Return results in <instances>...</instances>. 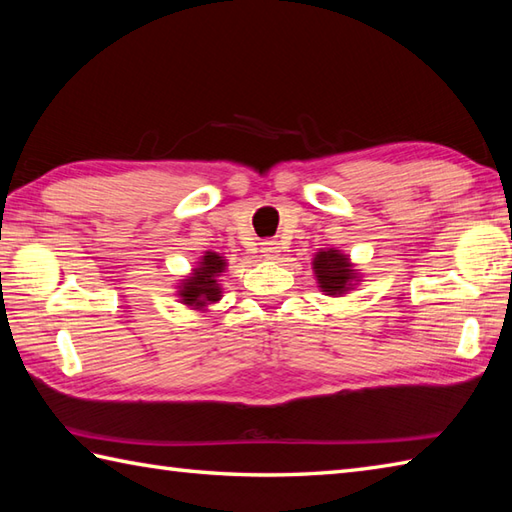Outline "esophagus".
I'll return each instance as SVG.
<instances>
[{"label": "esophagus", "mask_w": 512, "mask_h": 512, "mask_svg": "<svg viewBox=\"0 0 512 512\" xmlns=\"http://www.w3.org/2000/svg\"><path fill=\"white\" fill-rule=\"evenodd\" d=\"M279 242H275V239H266V242H262V253L266 259H277L279 257Z\"/></svg>", "instance_id": "1"}]
</instances>
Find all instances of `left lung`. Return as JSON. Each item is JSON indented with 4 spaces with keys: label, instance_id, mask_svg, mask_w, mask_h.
<instances>
[{
    "label": "left lung",
    "instance_id": "obj_1",
    "mask_svg": "<svg viewBox=\"0 0 512 512\" xmlns=\"http://www.w3.org/2000/svg\"><path fill=\"white\" fill-rule=\"evenodd\" d=\"M312 270L321 292L330 297L347 295V292L354 290V286L361 281V275L354 270L350 257L334 248L319 250L312 259Z\"/></svg>",
    "mask_w": 512,
    "mask_h": 512
}]
</instances>
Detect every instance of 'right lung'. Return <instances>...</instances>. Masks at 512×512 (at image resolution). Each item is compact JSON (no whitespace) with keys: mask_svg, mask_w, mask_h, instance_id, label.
Instances as JSON below:
<instances>
[{"mask_svg":"<svg viewBox=\"0 0 512 512\" xmlns=\"http://www.w3.org/2000/svg\"><path fill=\"white\" fill-rule=\"evenodd\" d=\"M226 270V259L220 253H206L200 257V262L195 264L191 275L180 281L178 297L180 303L189 306L191 310H202L211 303H217L222 299V284L220 277Z\"/></svg>","mask_w":512,"mask_h":512,"instance_id":"right-lung-1","label":"right lung"}]
</instances>
